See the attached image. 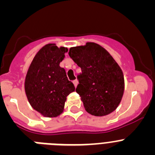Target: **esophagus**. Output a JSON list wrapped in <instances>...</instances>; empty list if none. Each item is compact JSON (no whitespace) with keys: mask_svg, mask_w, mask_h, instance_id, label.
<instances>
[{"mask_svg":"<svg viewBox=\"0 0 155 155\" xmlns=\"http://www.w3.org/2000/svg\"><path fill=\"white\" fill-rule=\"evenodd\" d=\"M73 83H74V84L75 87H76L77 86H78V80H74L73 81Z\"/></svg>","mask_w":155,"mask_h":155,"instance_id":"34e87169","label":"esophagus"}]
</instances>
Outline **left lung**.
Listing matches in <instances>:
<instances>
[{
	"mask_svg": "<svg viewBox=\"0 0 155 155\" xmlns=\"http://www.w3.org/2000/svg\"><path fill=\"white\" fill-rule=\"evenodd\" d=\"M69 56L81 68L76 88L84 109L95 116L116 110L124 92V77L107 50L94 42L70 48Z\"/></svg>",
	"mask_w": 155,
	"mask_h": 155,
	"instance_id": "1",
	"label": "left lung"
}]
</instances>
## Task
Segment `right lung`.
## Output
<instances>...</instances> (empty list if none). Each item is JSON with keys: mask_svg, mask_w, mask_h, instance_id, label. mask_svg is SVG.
<instances>
[{"mask_svg": "<svg viewBox=\"0 0 155 155\" xmlns=\"http://www.w3.org/2000/svg\"><path fill=\"white\" fill-rule=\"evenodd\" d=\"M68 51L67 47L49 43L35 54L28 68L25 81V94L31 107L45 117L60 116L67 96L75 90L65 70L60 67Z\"/></svg>", "mask_w": 155, "mask_h": 155, "instance_id": "obj_1", "label": "right lung"}]
</instances>
